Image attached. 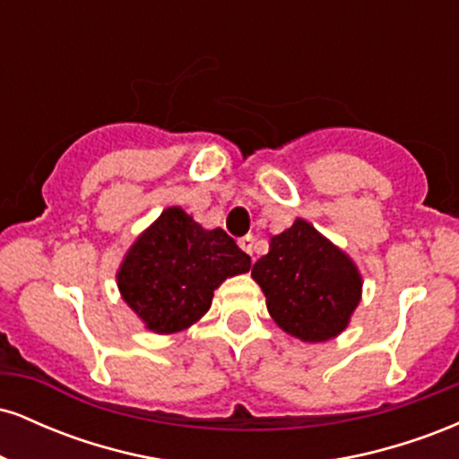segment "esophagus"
Instances as JSON below:
<instances>
[{
  "mask_svg": "<svg viewBox=\"0 0 459 459\" xmlns=\"http://www.w3.org/2000/svg\"><path fill=\"white\" fill-rule=\"evenodd\" d=\"M237 244H239L241 250L247 252V255L252 256V252H255V237L244 235V237H239V241H237Z\"/></svg>",
  "mask_w": 459,
  "mask_h": 459,
  "instance_id": "obj_1",
  "label": "esophagus"
}]
</instances>
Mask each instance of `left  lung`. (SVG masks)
I'll use <instances>...</instances> for the list:
<instances>
[{
	"label": "left lung",
	"mask_w": 459,
	"mask_h": 459,
	"mask_svg": "<svg viewBox=\"0 0 459 459\" xmlns=\"http://www.w3.org/2000/svg\"><path fill=\"white\" fill-rule=\"evenodd\" d=\"M252 278L278 328L307 343L341 334L362 293L356 263L302 218L272 237L270 252L252 265Z\"/></svg>",
	"instance_id": "8db88e82"
}]
</instances>
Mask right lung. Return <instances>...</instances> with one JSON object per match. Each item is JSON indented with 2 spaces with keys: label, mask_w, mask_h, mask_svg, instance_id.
Returning <instances> with one entry per match:
<instances>
[{
  "label": "right lung",
  "mask_w": 459,
  "mask_h": 459,
  "mask_svg": "<svg viewBox=\"0 0 459 459\" xmlns=\"http://www.w3.org/2000/svg\"><path fill=\"white\" fill-rule=\"evenodd\" d=\"M250 270V256L222 229H203L181 207L163 209L120 263V296L157 334L189 328L212 307L226 278Z\"/></svg>",
  "instance_id": "add662e5"
}]
</instances>
